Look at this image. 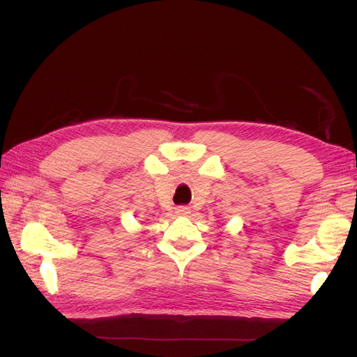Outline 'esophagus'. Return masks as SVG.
Listing matches in <instances>:
<instances>
[{"label": "esophagus", "mask_w": 357, "mask_h": 357, "mask_svg": "<svg viewBox=\"0 0 357 357\" xmlns=\"http://www.w3.org/2000/svg\"><path fill=\"white\" fill-rule=\"evenodd\" d=\"M189 208L187 206H179V208H176V214L178 215H185V214H189Z\"/></svg>", "instance_id": "esophagus-1"}]
</instances>
